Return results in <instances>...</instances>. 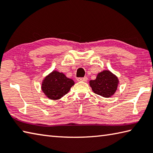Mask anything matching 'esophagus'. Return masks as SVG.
I'll use <instances>...</instances> for the list:
<instances>
[{"instance_id": "obj_1", "label": "esophagus", "mask_w": 153, "mask_h": 153, "mask_svg": "<svg viewBox=\"0 0 153 153\" xmlns=\"http://www.w3.org/2000/svg\"><path fill=\"white\" fill-rule=\"evenodd\" d=\"M77 80L78 82H87L88 80V77H78L77 79Z\"/></svg>"}]
</instances>
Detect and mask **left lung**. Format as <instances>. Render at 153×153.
Returning <instances> with one entry per match:
<instances>
[{"mask_svg":"<svg viewBox=\"0 0 153 153\" xmlns=\"http://www.w3.org/2000/svg\"><path fill=\"white\" fill-rule=\"evenodd\" d=\"M119 79L110 71L104 70L98 73L97 78L90 80V86L95 94L108 98L115 94L117 89Z\"/></svg>","mask_w":153,"mask_h":153,"instance_id":"1","label":"left lung"}]
</instances>
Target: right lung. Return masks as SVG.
<instances>
[{"label":"right lung","mask_w":153,"mask_h":153,"mask_svg":"<svg viewBox=\"0 0 153 153\" xmlns=\"http://www.w3.org/2000/svg\"><path fill=\"white\" fill-rule=\"evenodd\" d=\"M74 84V80L67 77L64 74L53 71L45 77L41 88L46 97L58 100L65 95Z\"/></svg>","instance_id":"add662e5"}]
</instances>
